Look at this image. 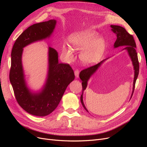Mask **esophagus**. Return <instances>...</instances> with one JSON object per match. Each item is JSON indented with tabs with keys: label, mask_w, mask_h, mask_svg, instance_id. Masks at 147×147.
<instances>
[{
	"label": "esophagus",
	"mask_w": 147,
	"mask_h": 147,
	"mask_svg": "<svg viewBox=\"0 0 147 147\" xmlns=\"http://www.w3.org/2000/svg\"><path fill=\"white\" fill-rule=\"evenodd\" d=\"M74 74H75V76L76 78H79V71L78 69H76V70L74 71Z\"/></svg>",
	"instance_id": "1"
}]
</instances>
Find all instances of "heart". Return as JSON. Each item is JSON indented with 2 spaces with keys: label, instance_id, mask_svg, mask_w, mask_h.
I'll list each match as a JSON object with an SVG mask.
<instances>
[{
  "label": "heart",
  "instance_id": "obj_1",
  "mask_svg": "<svg viewBox=\"0 0 147 147\" xmlns=\"http://www.w3.org/2000/svg\"><path fill=\"white\" fill-rule=\"evenodd\" d=\"M96 33L94 32L84 30L74 33L69 37V43L73 49L82 51L80 58L84 64H94L103 55L105 48V41L101 37L96 38ZM67 45L63 46V52L69 59L74 58V52Z\"/></svg>",
  "mask_w": 147,
  "mask_h": 147
}]
</instances>
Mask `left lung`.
Masks as SVG:
<instances>
[{"mask_svg": "<svg viewBox=\"0 0 147 147\" xmlns=\"http://www.w3.org/2000/svg\"><path fill=\"white\" fill-rule=\"evenodd\" d=\"M111 27L112 28L111 30L115 34H116V36H117V39L114 44V48H118L119 46H125V48L123 49H125L128 52L129 55L132 61V64H133V65L134 67V70H135V76H134V84H133L132 94V96H131V98H132L134 92V89H135L136 80L138 78V76L139 74V69H140V65H139L138 54L136 51V43L135 42L133 36L130 34L125 28H123L119 26H114V25H111ZM105 60L101 61L99 63L95 65L91 66L84 69L80 71L79 77L82 81V84L83 92L86 89L87 87V84H88V81L90 79V76L97 70L98 68L100 67V65H101V64ZM80 101L83 107H84V109L88 112L85 105H84L83 103V92L80 96Z\"/></svg>", "mask_w": 147, "mask_h": 147, "instance_id": "left-lung-1", "label": "left lung"}]
</instances>
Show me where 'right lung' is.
<instances>
[{
  "label": "right lung",
  "mask_w": 147,
  "mask_h": 147,
  "mask_svg": "<svg viewBox=\"0 0 147 147\" xmlns=\"http://www.w3.org/2000/svg\"><path fill=\"white\" fill-rule=\"evenodd\" d=\"M56 22V20H51L30 26L17 38L11 52L9 80L15 98L23 110L36 116H46L55 110L68 85L75 78L70 65L59 63L58 52L49 47L48 78L43 89L34 94L26 85L21 61L23 48L49 37Z\"/></svg>",
  "instance_id": "right-lung-1"
}]
</instances>
